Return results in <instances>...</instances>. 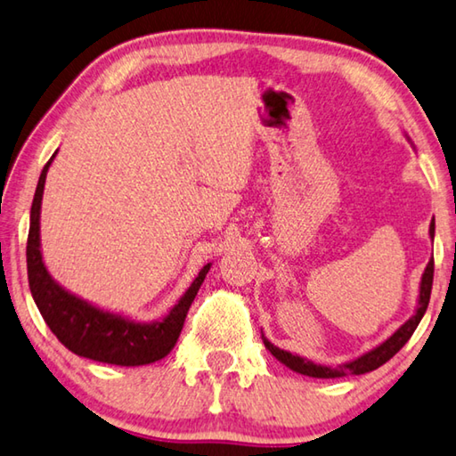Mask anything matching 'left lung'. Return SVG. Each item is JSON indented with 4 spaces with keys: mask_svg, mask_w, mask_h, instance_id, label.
<instances>
[{
    "mask_svg": "<svg viewBox=\"0 0 456 456\" xmlns=\"http://www.w3.org/2000/svg\"><path fill=\"white\" fill-rule=\"evenodd\" d=\"M428 234H430L432 240H435V218H432V222H430ZM432 277H435V260L430 258L427 268H424V273H422V279H420V290H418V301H416L414 315L410 317L408 321H404V323H402L398 330L390 335V338L379 343V346L371 347L370 352H365L362 355H357L355 360L343 362L341 365H338V368H331V365H323V363H315V362L307 360V357H301L297 354L287 352V349H281V347L274 346V343L268 341L265 338V333H263L265 347L274 357H277L281 363H285L289 370L297 371V374L309 376V378L330 379V378H346V376H352V374L354 376L368 374V371H374V370L379 368V365H384L387 360H392V357L406 346V341L412 338L414 330L418 327V323H420V319L424 317V313H427V307H428L430 290H432Z\"/></svg>",
    "mask_w": 456,
    "mask_h": 456,
    "instance_id": "obj_1",
    "label": "left lung"
}]
</instances>
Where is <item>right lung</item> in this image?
<instances>
[{"label": "right lung", "instance_id": "obj_1", "mask_svg": "<svg viewBox=\"0 0 456 456\" xmlns=\"http://www.w3.org/2000/svg\"><path fill=\"white\" fill-rule=\"evenodd\" d=\"M58 149L44 166L38 185H36L32 210H29V234H28V281L36 307L40 309L50 331L66 349L80 357L110 365H147L166 357L174 349L182 333L183 321L191 307L193 298L204 282L212 263H208L198 277L191 281L188 290L166 315L153 321H137L102 309L86 298L70 293L48 273L42 256L40 242V212L46 174L54 161Z\"/></svg>", "mask_w": 456, "mask_h": 456}]
</instances>
